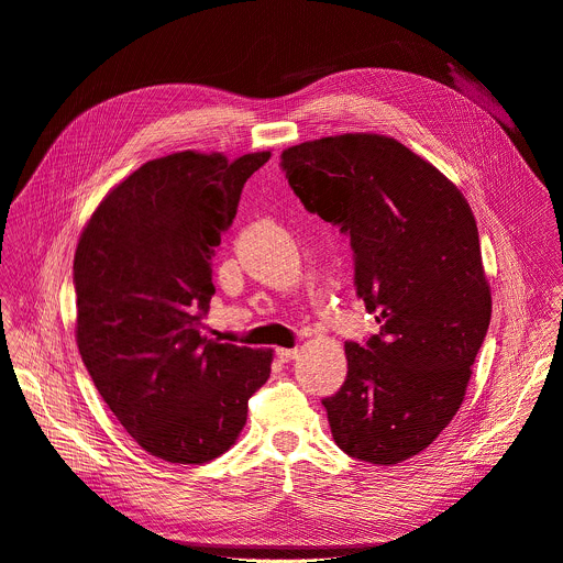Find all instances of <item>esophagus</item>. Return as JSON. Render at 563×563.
<instances>
[{
	"instance_id": "obj_1",
	"label": "esophagus",
	"mask_w": 563,
	"mask_h": 563,
	"mask_svg": "<svg viewBox=\"0 0 563 563\" xmlns=\"http://www.w3.org/2000/svg\"><path fill=\"white\" fill-rule=\"evenodd\" d=\"M298 354H300V350H296V347H278V350H276V356H278L283 363H289V361L298 358Z\"/></svg>"
}]
</instances>
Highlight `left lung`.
I'll list each match as a JSON object with an SVG mask.
<instances>
[{"label": "left lung", "mask_w": 563, "mask_h": 563, "mask_svg": "<svg viewBox=\"0 0 563 563\" xmlns=\"http://www.w3.org/2000/svg\"><path fill=\"white\" fill-rule=\"evenodd\" d=\"M305 209L350 233L354 280L380 334L345 345L347 378L323 400L336 445L394 465L423 452L459 412L486 339L493 296L461 189L378 133L283 151Z\"/></svg>", "instance_id": "1"}]
</instances>
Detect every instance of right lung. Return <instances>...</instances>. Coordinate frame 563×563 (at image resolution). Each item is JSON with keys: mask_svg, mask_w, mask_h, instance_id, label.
<instances>
[{"mask_svg": "<svg viewBox=\"0 0 563 563\" xmlns=\"http://www.w3.org/2000/svg\"><path fill=\"white\" fill-rule=\"evenodd\" d=\"M269 157L178 151L148 159L102 198L77 240V350L124 430L169 463L224 454L272 372L274 350L200 334L216 291L213 250Z\"/></svg>", "mask_w": 563, "mask_h": 563, "instance_id": "right-lung-1", "label": "right lung"}]
</instances>
